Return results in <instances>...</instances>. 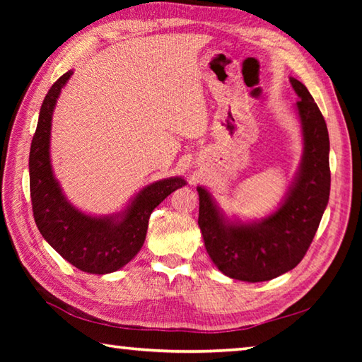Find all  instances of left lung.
<instances>
[{
	"label": "left lung",
	"mask_w": 362,
	"mask_h": 362,
	"mask_svg": "<svg viewBox=\"0 0 362 362\" xmlns=\"http://www.w3.org/2000/svg\"><path fill=\"white\" fill-rule=\"evenodd\" d=\"M300 98L303 156L280 206L269 216L228 219L204 187L199 193V227L211 261L230 279L257 283L294 269L313 243L329 197V138L325 119L302 82L289 78Z\"/></svg>",
	"instance_id": "8db88e82"
}]
</instances>
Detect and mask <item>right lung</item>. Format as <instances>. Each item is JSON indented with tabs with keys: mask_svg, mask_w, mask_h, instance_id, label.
I'll list each match as a JSON object with an SVG mask.
<instances>
[{
	"mask_svg": "<svg viewBox=\"0 0 362 362\" xmlns=\"http://www.w3.org/2000/svg\"><path fill=\"white\" fill-rule=\"evenodd\" d=\"M73 71H66L43 99L29 152V187L35 224L51 247L68 263L88 274H110L124 267L143 247L151 213L173 191L187 185L169 177L146 185L124 210L109 216H91L68 202L52 173L51 121L60 91Z\"/></svg>",
	"mask_w": 362,
	"mask_h": 362,
	"instance_id": "obj_1",
	"label": "right lung"
}]
</instances>
